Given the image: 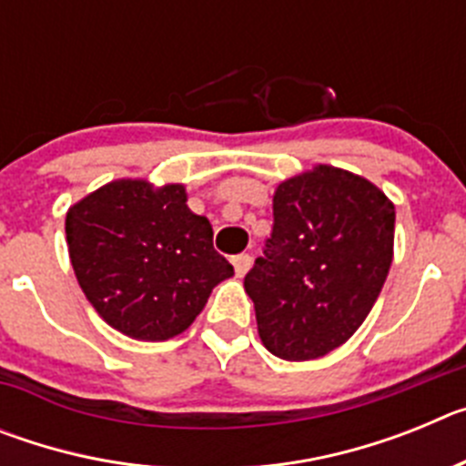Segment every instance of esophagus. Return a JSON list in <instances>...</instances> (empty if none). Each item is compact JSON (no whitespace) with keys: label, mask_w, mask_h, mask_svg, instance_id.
<instances>
[{"label":"esophagus","mask_w":466,"mask_h":466,"mask_svg":"<svg viewBox=\"0 0 466 466\" xmlns=\"http://www.w3.org/2000/svg\"><path fill=\"white\" fill-rule=\"evenodd\" d=\"M233 268H236L238 278H245L247 270L252 268V257L249 254H238V257H233Z\"/></svg>","instance_id":"1"}]
</instances>
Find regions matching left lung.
<instances>
[{
    "mask_svg": "<svg viewBox=\"0 0 466 466\" xmlns=\"http://www.w3.org/2000/svg\"><path fill=\"white\" fill-rule=\"evenodd\" d=\"M394 252V205L331 166L291 177L273 196V233L245 275L261 343L275 357L329 355L361 327Z\"/></svg>",
    "mask_w": 466,
    "mask_h": 466,
    "instance_id": "8db88e82",
    "label": "left lung"
}]
</instances>
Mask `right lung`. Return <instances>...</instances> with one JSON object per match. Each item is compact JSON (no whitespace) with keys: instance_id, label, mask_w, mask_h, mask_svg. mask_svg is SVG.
I'll return each mask as SVG.
<instances>
[{"instance_id":"add662e5","label":"right lung","mask_w":466,"mask_h":466,"mask_svg":"<svg viewBox=\"0 0 466 466\" xmlns=\"http://www.w3.org/2000/svg\"><path fill=\"white\" fill-rule=\"evenodd\" d=\"M65 233L90 306L137 340L187 331L214 287L233 275L214 249L209 221L188 209L182 184H105L69 208Z\"/></svg>"}]
</instances>
